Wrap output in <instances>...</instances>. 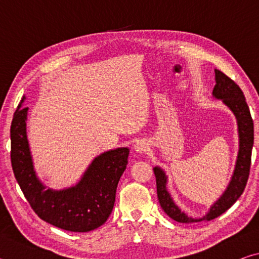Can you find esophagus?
<instances>
[{"instance_id":"1","label":"esophagus","mask_w":259,"mask_h":259,"mask_svg":"<svg viewBox=\"0 0 259 259\" xmlns=\"http://www.w3.org/2000/svg\"><path fill=\"white\" fill-rule=\"evenodd\" d=\"M135 151L137 153H144L148 150V144L145 142V140H139L135 144Z\"/></svg>"}]
</instances>
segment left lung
I'll use <instances>...</instances> for the list:
<instances>
[{
	"mask_svg": "<svg viewBox=\"0 0 259 259\" xmlns=\"http://www.w3.org/2000/svg\"><path fill=\"white\" fill-rule=\"evenodd\" d=\"M214 81L216 84L212 90V97L222 103L233 113L238 125L239 135V151L236 156L235 166L231 181L224 193L219 199L211 204L208 212L200 218L188 216L183 211L175 202L170 194L166 184L168 176L161 166L156 165L153 168L156 178L157 199L161 208L170 218L179 223H198L202 221H211V219L221 216L227 209L235 203L244 191L249 177V170L251 164V151L253 146V122L250 115V111L245 103L244 95L236 83L226 76L224 73L214 69Z\"/></svg>",
	"mask_w": 259,
	"mask_h": 259,
	"instance_id": "1",
	"label": "left lung"
}]
</instances>
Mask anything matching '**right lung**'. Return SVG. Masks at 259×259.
<instances>
[{
	"label": "right lung",
	"instance_id": "right-lung-1",
	"mask_svg": "<svg viewBox=\"0 0 259 259\" xmlns=\"http://www.w3.org/2000/svg\"><path fill=\"white\" fill-rule=\"evenodd\" d=\"M25 99L14 114L10 129L12 170L25 198L38 217L61 230L83 233L98 229L113 210L129 148L117 147L96 156L75 185L63 190L47 187L34 169Z\"/></svg>",
	"mask_w": 259,
	"mask_h": 259
}]
</instances>
